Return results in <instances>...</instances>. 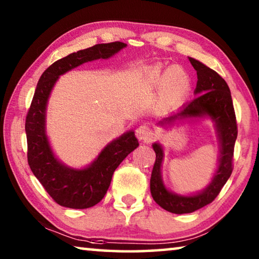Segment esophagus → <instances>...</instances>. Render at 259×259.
I'll use <instances>...</instances> for the list:
<instances>
[{"mask_svg": "<svg viewBox=\"0 0 259 259\" xmlns=\"http://www.w3.org/2000/svg\"><path fill=\"white\" fill-rule=\"evenodd\" d=\"M136 136L139 140H142L145 144H151L154 142V131H153L151 128H148L147 125H140L136 130Z\"/></svg>", "mask_w": 259, "mask_h": 259, "instance_id": "esophagus-1", "label": "esophagus"}]
</instances>
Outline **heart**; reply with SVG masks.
<instances>
[{
    "mask_svg": "<svg viewBox=\"0 0 259 259\" xmlns=\"http://www.w3.org/2000/svg\"><path fill=\"white\" fill-rule=\"evenodd\" d=\"M153 84H163L162 102L165 105L178 104L186 97L191 89V78L182 67L172 66L166 69L154 67L148 74Z\"/></svg>",
    "mask_w": 259,
    "mask_h": 259,
    "instance_id": "obj_1",
    "label": "heart"
}]
</instances>
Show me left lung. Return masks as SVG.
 <instances>
[{"label": "left lung", "mask_w": 259, "mask_h": 259, "mask_svg": "<svg viewBox=\"0 0 259 259\" xmlns=\"http://www.w3.org/2000/svg\"><path fill=\"white\" fill-rule=\"evenodd\" d=\"M188 60L191 61L198 75V83L194 91L196 97L191 103L184 105L181 111L160 121V123L169 124L175 121L209 115L216 122L222 150L218 169L210 185L200 194L179 196L166 191L162 184L161 163L163 159V151L159 144L153 145L156 157L151 176L152 196L160 207L172 213L193 212L211 203L217 198L233 171L234 145L238 137V124L227 83L217 72L207 67L199 60L193 58H188Z\"/></svg>", "instance_id": "left-lung-1"}]
</instances>
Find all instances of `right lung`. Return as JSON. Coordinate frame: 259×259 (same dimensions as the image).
<instances>
[{"instance_id": "add662e5", "label": "right lung", "mask_w": 259, "mask_h": 259, "mask_svg": "<svg viewBox=\"0 0 259 259\" xmlns=\"http://www.w3.org/2000/svg\"><path fill=\"white\" fill-rule=\"evenodd\" d=\"M126 47L123 42L100 43L68 55L48 67L37 82L32 103L26 115L27 161L34 176L38 179L52 200L72 209H87L102 201L109 187L112 176L125 156L139 143L134 131L122 135L104 148L93 164L74 170L60 163L52 154L45 131L46 106L50 91L61 74L95 59H106Z\"/></svg>"}]
</instances>
